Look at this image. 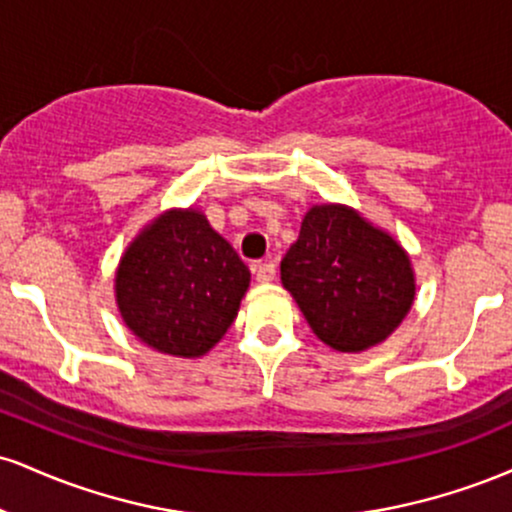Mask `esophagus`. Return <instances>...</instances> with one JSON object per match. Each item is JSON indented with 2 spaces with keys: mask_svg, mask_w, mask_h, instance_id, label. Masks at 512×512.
Returning a JSON list of instances; mask_svg holds the SVG:
<instances>
[{
  "mask_svg": "<svg viewBox=\"0 0 512 512\" xmlns=\"http://www.w3.org/2000/svg\"><path fill=\"white\" fill-rule=\"evenodd\" d=\"M257 276V281H262V284H269V281H274L276 276V264L274 262H260L255 264V269H252Z\"/></svg>",
  "mask_w": 512,
  "mask_h": 512,
  "instance_id": "esophagus-1",
  "label": "esophagus"
}]
</instances>
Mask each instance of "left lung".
I'll return each mask as SVG.
<instances>
[{"label":"left lung","mask_w":512,"mask_h":512,"mask_svg":"<svg viewBox=\"0 0 512 512\" xmlns=\"http://www.w3.org/2000/svg\"><path fill=\"white\" fill-rule=\"evenodd\" d=\"M281 284L320 342L346 354L385 342L416 296L409 255L344 204H317L281 260Z\"/></svg>","instance_id":"8db88e82"}]
</instances>
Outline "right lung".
<instances>
[{
	"label": "right lung",
	"instance_id": "1",
	"mask_svg": "<svg viewBox=\"0 0 512 512\" xmlns=\"http://www.w3.org/2000/svg\"><path fill=\"white\" fill-rule=\"evenodd\" d=\"M250 269L197 209H170L129 243L115 274L125 325L151 349L199 358L236 320Z\"/></svg>",
	"mask_w": 512,
	"mask_h": 512
}]
</instances>
